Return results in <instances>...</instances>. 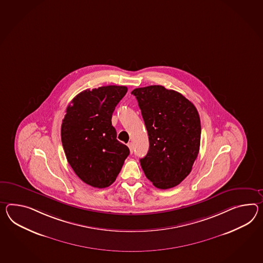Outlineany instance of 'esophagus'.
<instances>
[{
    "label": "esophagus",
    "instance_id": "34e87169",
    "mask_svg": "<svg viewBox=\"0 0 263 263\" xmlns=\"http://www.w3.org/2000/svg\"><path fill=\"white\" fill-rule=\"evenodd\" d=\"M128 147L129 149H130V152H131V153H133V151H134V144H133L132 142H129Z\"/></svg>",
    "mask_w": 263,
    "mask_h": 263
}]
</instances>
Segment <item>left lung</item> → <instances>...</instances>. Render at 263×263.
<instances>
[{
    "instance_id": "obj_1",
    "label": "left lung",
    "mask_w": 263,
    "mask_h": 263,
    "mask_svg": "<svg viewBox=\"0 0 263 263\" xmlns=\"http://www.w3.org/2000/svg\"><path fill=\"white\" fill-rule=\"evenodd\" d=\"M131 94L138 101L149 139L141 168L157 188L175 187L190 174L199 154L198 110L180 93L161 85L136 88Z\"/></svg>"
}]
</instances>
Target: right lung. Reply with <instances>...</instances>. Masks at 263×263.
Wrapping results in <instances>:
<instances>
[{
    "label": "right lung",
    "instance_id": "right-lung-1",
    "mask_svg": "<svg viewBox=\"0 0 263 263\" xmlns=\"http://www.w3.org/2000/svg\"><path fill=\"white\" fill-rule=\"evenodd\" d=\"M126 92V86L118 85L84 90L66 108L61 129L64 153L74 172L88 185H111L130 153L117 140L111 122Z\"/></svg>",
    "mask_w": 263,
    "mask_h": 263
}]
</instances>
